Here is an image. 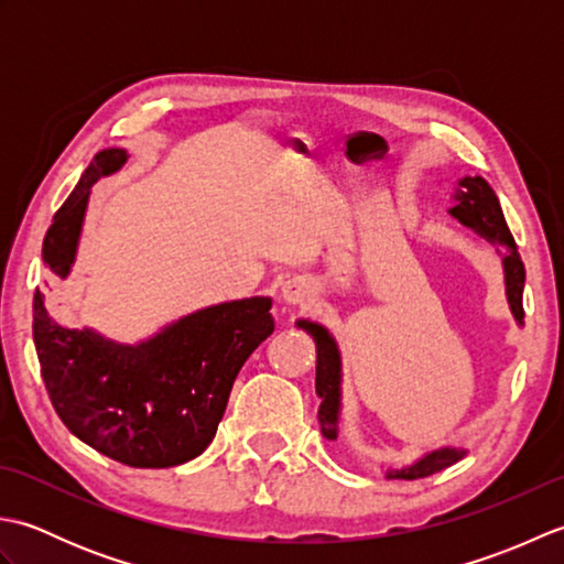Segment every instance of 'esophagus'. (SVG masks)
<instances>
[{
	"label": "esophagus",
	"instance_id": "esophagus-1",
	"mask_svg": "<svg viewBox=\"0 0 564 564\" xmlns=\"http://www.w3.org/2000/svg\"><path fill=\"white\" fill-rule=\"evenodd\" d=\"M281 295H283V301L291 305H303L310 301V297H313V293H310V285L303 279H291L289 283H283Z\"/></svg>",
	"mask_w": 564,
	"mask_h": 564
}]
</instances>
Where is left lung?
Masks as SVG:
<instances>
[{"label": "left lung", "instance_id": "8db88e82", "mask_svg": "<svg viewBox=\"0 0 564 564\" xmlns=\"http://www.w3.org/2000/svg\"><path fill=\"white\" fill-rule=\"evenodd\" d=\"M458 194H455V206L451 208L453 218H458L465 227H473L477 235H482L489 242L505 249V273H507V297L511 305V313L517 322H523V281L525 269L519 257V247L513 242V235L509 232V225L501 213L499 198L482 176H465L458 184ZM297 327L310 332V337L317 344V380L315 388L322 398L319 404V424L322 434L327 438H337V419H339V351L337 344L329 337L327 329H322L313 322L301 319ZM465 451L455 448H441L429 453L426 458L416 460L414 465L404 467V470H390L388 477H400V480H419V477H429L434 473L446 470L448 465L458 463Z\"/></svg>", "mask_w": 564, "mask_h": 564}]
</instances>
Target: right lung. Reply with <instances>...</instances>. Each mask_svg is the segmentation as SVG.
Returning <instances> with one entry per match:
<instances>
[{"label": "right lung", "mask_w": 564, "mask_h": 564, "mask_svg": "<svg viewBox=\"0 0 564 564\" xmlns=\"http://www.w3.org/2000/svg\"><path fill=\"white\" fill-rule=\"evenodd\" d=\"M126 150H104L55 213L43 261L59 279L75 261L89 188L121 170ZM269 297H247L178 319L158 337L121 346L69 329L33 295V341L57 416L79 441L130 467H172L208 448L232 382L271 337Z\"/></svg>", "instance_id": "add662e5"}]
</instances>
